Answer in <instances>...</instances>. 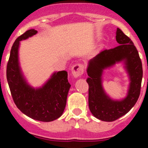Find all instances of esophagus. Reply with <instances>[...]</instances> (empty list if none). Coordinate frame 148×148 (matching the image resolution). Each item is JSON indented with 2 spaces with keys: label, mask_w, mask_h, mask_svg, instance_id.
<instances>
[{
  "label": "esophagus",
  "mask_w": 148,
  "mask_h": 148,
  "mask_svg": "<svg viewBox=\"0 0 148 148\" xmlns=\"http://www.w3.org/2000/svg\"><path fill=\"white\" fill-rule=\"evenodd\" d=\"M84 72V66L82 64H75L72 67V74L74 78L82 76Z\"/></svg>",
  "instance_id": "obj_1"
}]
</instances>
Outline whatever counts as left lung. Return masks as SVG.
I'll use <instances>...</instances> for the list:
<instances>
[{
  "label": "left lung",
  "instance_id": "1",
  "mask_svg": "<svg viewBox=\"0 0 148 148\" xmlns=\"http://www.w3.org/2000/svg\"><path fill=\"white\" fill-rule=\"evenodd\" d=\"M116 41L119 45L104 49L89 61L87 82L89 85V108L95 116L104 121H113L127 113L135 105L140 95L142 84V64L138 50L133 41L124 32L117 29ZM124 61L130 76L131 83L125 99L114 101L105 93L101 85L103 70L116 62Z\"/></svg>",
  "mask_w": 148,
  "mask_h": 148
}]
</instances>
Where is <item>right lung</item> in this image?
I'll return each instance as SVG.
<instances>
[{
    "mask_svg": "<svg viewBox=\"0 0 148 148\" xmlns=\"http://www.w3.org/2000/svg\"><path fill=\"white\" fill-rule=\"evenodd\" d=\"M37 30H27L13 44L6 66V78L11 95L17 108L35 120L52 121L62 115L66 107L70 84L67 72L55 73L42 87H31L23 78L18 63L20 41L37 33Z\"/></svg>",
    "mask_w": 148,
    "mask_h": 148,
    "instance_id": "right-lung-1",
    "label": "right lung"
}]
</instances>
